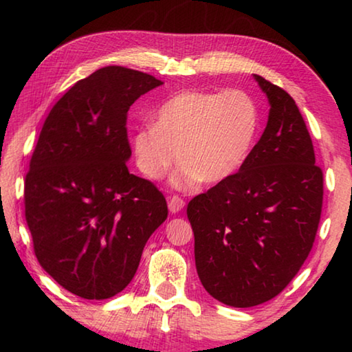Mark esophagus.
Returning a JSON list of instances; mask_svg holds the SVG:
<instances>
[{
  "label": "esophagus",
  "instance_id": "esophagus-1",
  "mask_svg": "<svg viewBox=\"0 0 352 352\" xmlns=\"http://www.w3.org/2000/svg\"><path fill=\"white\" fill-rule=\"evenodd\" d=\"M168 208H169V211L172 214H177V212H180L183 208H184V201L180 197H177V195H175V197H170L169 199Z\"/></svg>",
  "mask_w": 352,
  "mask_h": 352
}]
</instances>
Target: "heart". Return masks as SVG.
I'll use <instances>...</instances> for the list:
<instances>
[{"instance_id":"obj_1","label":"heart","mask_w":352,"mask_h":352,"mask_svg":"<svg viewBox=\"0 0 352 352\" xmlns=\"http://www.w3.org/2000/svg\"><path fill=\"white\" fill-rule=\"evenodd\" d=\"M258 129V105L247 91L188 90L160 107L153 126L136 130L132 151L138 169L152 180L180 158L183 164L170 183L190 190L200 182L217 184L234 175L252 151Z\"/></svg>"}]
</instances>
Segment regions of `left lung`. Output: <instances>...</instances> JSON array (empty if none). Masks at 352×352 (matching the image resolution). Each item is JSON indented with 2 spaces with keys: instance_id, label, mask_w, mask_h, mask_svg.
Wrapping results in <instances>:
<instances>
[{
  "instance_id": "left-lung-1",
  "label": "left lung",
  "mask_w": 352,
  "mask_h": 352,
  "mask_svg": "<svg viewBox=\"0 0 352 352\" xmlns=\"http://www.w3.org/2000/svg\"><path fill=\"white\" fill-rule=\"evenodd\" d=\"M269 121L237 174L188 205L205 290L233 307L275 298L305 264L323 205V172L295 100L253 74Z\"/></svg>"
}]
</instances>
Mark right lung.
I'll use <instances>...</instances> for the list:
<instances>
[{"instance_id":"right-lung-1","label":"right lung","mask_w":352,"mask_h":352,"mask_svg":"<svg viewBox=\"0 0 352 352\" xmlns=\"http://www.w3.org/2000/svg\"><path fill=\"white\" fill-rule=\"evenodd\" d=\"M160 85L124 67L94 71L52 107L32 153L25 208L35 256L85 300L126 289L148 237L168 217L163 194L126 164L127 111Z\"/></svg>"}]
</instances>
